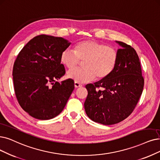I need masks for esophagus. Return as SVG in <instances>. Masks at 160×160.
<instances>
[{
	"label": "esophagus",
	"mask_w": 160,
	"mask_h": 160,
	"mask_svg": "<svg viewBox=\"0 0 160 160\" xmlns=\"http://www.w3.org/2000/svg\"><path fill=\"white\" fill-rule=\"evenodd\" d=\"M74 85H75V88H78V87H81L82 85L80 83H79V82H74Z\"/></svg>",
	"instance_id": "esophagus-1"
}]
</instances>
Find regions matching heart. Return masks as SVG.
I'll return each instance as SVG.
<instances>
[{
    "label": "heart",
    "instance_id": "obj_1",
    "mask_svg": "<svg viewBox=\"0 0 160 160\" xmlns=\"http://www.w3.org/2000/svg\"><path fill=\"white\" fill-rule=\"evenodd\" d=\"M118 60L117 51L111 47L94 40L82 41L75 44L74 50H63L61 62L68 68H73L83 61V68H73L68 72L69 78L78 82L106 78L113 72Z\"/></svg>",
    "mask_w": 160,
    "mask_h": 160
}]
</instances>
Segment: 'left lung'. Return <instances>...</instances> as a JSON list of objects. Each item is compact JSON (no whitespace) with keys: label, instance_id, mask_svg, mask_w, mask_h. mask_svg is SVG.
<instances>
[{"label":"left lung","instance_id":"1","mask_svg":"<svg viewBox=\"0 0 160 160\" xmlns=\"http://www.w3.org/2000/svg\"><path fill=\"white\" fill-rule=\"evenodd\" d=\"M113 72L94 85L85 86L84 103L88 117L94 122L109 125L121 122L135 109L144 88V80L138 56L132 47L121 41Z\"/></svg>","mask_w":160,"mask_h":160}]
</instances>
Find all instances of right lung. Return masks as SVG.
Segmentation results:
<instances>
[{"label":"right lung","instance_id":"add662e5","mask_svg":"<svg viewBox=\"0 0 160 160\" xmlns=\"http://www.w3.org/2000/svg\"><path fill=\"white\" fill-rule=\"evenodd\" d=\"M70 42L62 37L40 35L19 52L12 75L16 98L22 109L41 120L55 118L74 89L71 79L56 81L66 73L60 55Z\"/></svg>","mask_w":160,"mask_h":160}]
</instances>
